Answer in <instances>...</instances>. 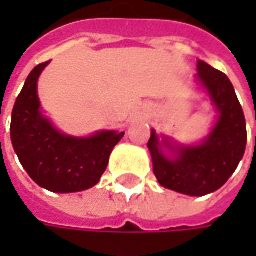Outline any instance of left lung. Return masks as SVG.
<instances>
[{"instance_id": "obj_1", "label": "left lung", "mask_w": 256, "mask_h": 256, "mask_svg": "<svg viewBox=\"0 0 256 256\" xmlns=\"http://www.w3.org/2000/svg\"><path fill=\"white\" fill-rule=\"evenodd\" d=\"M198 80L220 111V120L208 140L198 146H182L174 161L160 151L154 131L148 141L158 182L192 196L220 190L235 172L246 146L245 116L230 78L204 61H198Z\"/></svg>"}]
</instances>
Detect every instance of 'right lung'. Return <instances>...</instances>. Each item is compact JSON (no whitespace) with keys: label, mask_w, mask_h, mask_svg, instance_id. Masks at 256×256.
<instances>
[{"label":"right lung","mask_w":256,"mask_h":256,"mask_svg":"<svg viewBox=\"0 0 256 256\" xmlns=\"http://www.w3.org/2000/svg\"><path fill=\"white\" fill-rule=\"evenodd\" d=\"M50 61L36 65L18 95L11 118V141L25 171L51 192L85 191L106 170L114 146L125 132L104 131L91 138L58 132L40 112L36 81Z\"/></svg>","instance_id":"1"}]
</instances>
